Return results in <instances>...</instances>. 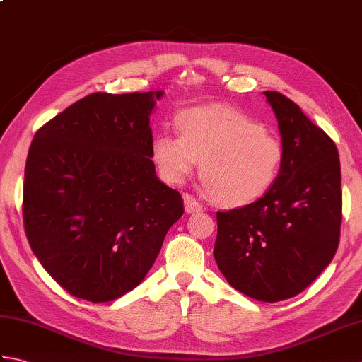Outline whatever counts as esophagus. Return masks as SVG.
Returning a JSON list of instances; mask_svg holds the SVG:
<instances>
[{"mask_svg":"<svg viewBox=\"0 0 362 362\" xmlns=\"http://www.w3.org/2000/svg\"><path fill=\"white\" fill-rule=\"evenodd\" d=\"M183 204H185L187 213H196L202 210V205L197 202V199L191 194H183Z\"/></svg>","mask_w":362,"mask_h":362,"instance_id":"34e87169","label":"esophagus"}]
</instances>
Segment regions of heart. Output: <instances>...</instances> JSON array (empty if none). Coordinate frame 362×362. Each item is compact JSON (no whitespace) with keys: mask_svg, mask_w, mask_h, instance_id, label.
Masks as SVG:
<instances>
[{"mask_svg":"<svg viewBox=\"0 0 362 362\" xmlns=\"http://www.w3.org/2000/svg\"><path fill=\"white\" fill-rule=\"evenodd\" d=\"M180 135L160 134L152 160L161 179L179 185L201 160V179L218 204L244 206L275 185L284 165V146L264 124L233 107L204 105L177 115Z\"/></svg>","mask_w":362,"mask_h":362,"instance_id":"1","label":"heart"}]
</instances>
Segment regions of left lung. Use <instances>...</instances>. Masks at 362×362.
Listing matches in <instances>:
<instances>
[{
	"label": "left lung",
	"mask_w": 362,
	"mask_h": 362,
	"mask_svg": "<svg viewBox=\"0 0 362 362\" xmlns=\"http://www.w3.org/2000/svg\"><path fill=\"white\" fill-rule=\"evenodd\" d=\"M279 119L284 165L271 191L218 211L213 255L226 280L261 302L300 294L332 263L342 222L334 141L279 91H264Z\"/></svg>",
	"instance_id": "8db88e82"
}]
</instances>
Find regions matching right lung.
I'll return each mask as SVG.
<instances>
[{"label":"right lung","instance_id":"right-lung-1","mask_svg":"<svg viewBox=\"0 0 362 362\" xmlns=\"http://www.w3.org/2000/svg\"><path fill=\"white\" fill-rule=\"evenodd\" d=\"M161 91L91 93L37 130L23 185L30 249L68 294L110 302L141 283L183 214L152 163Z\"/></svg>","mask_w":362,"mask_h":362}]
</instances>
